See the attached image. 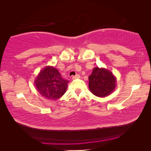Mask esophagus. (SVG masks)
I'll list each match as a JSON object with an SVG mask.
<instances>
[{
	"label": "esophagus",
	"mask_w": 151,
	"mask_h": 151,
	"mask_svg": "<svg viewBox=\"0 0 151 151\" xmlns=\"http://www.w3.org/2000/svg\"><path fill=\"white\" fill-rule=\"evenodd\" d=\"M80 78V75H76L75 76H73L72 77L73 79H76V78Z\"/></svg>",
	"instance_id": "obj_1"
}]
</instances>
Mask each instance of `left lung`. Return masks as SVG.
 <instances>
[{
  "instance_id": "obj_1",
  "label": "left lung",
  "mask_w": 151,
  "mask_h": 151,
  "mask_svg": "<svg viewBox=\"0 0 151 151\" xmlns=\"http://www.w3.org/2000/svg\"><path fill=\"white\" fill-rule=\"evenodd\" d=\"M88 88L94 95L101 98L109 96L115 90L116 76L107 68L94 67L88 76Z\"/></svg>"
}]
</instances>
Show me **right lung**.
<instances>
[{
  "instance_id": "right-lung-1",
  "label": "right lung",
  "mask_w": 151,
  "mask_h": 151,
  "mask_svg": "<svg viewBox=\"0 0 151 151\" xmlns=\"http://www.w3.org/2000/svg\"><path fill=\"white\" fill-rule=\"evenodd\" d=\"M34 83L35 88L42 96L48 100L56 101L66 93L68 81L62 78L55 66H47L38 74Z\"/></svg>"
}]
</instances>
